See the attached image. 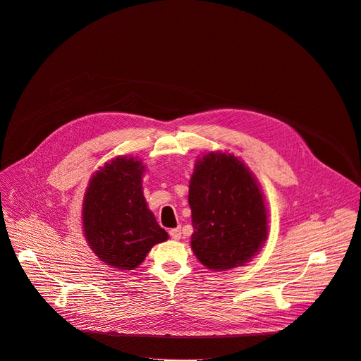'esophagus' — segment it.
Returning <instances> with one entry per match:
<instances>
[{
    "label": "esophagus",
    "instance_id": "obj_1",
    "mask_svg": "<svg viewBox=\"0 0 361 361\" xmlns=\"http://www.w3.org/2000/svg\"><path fill=\"white\" fill-rule=\"evenodd\" d=\"M170 236H171V239H174V240H178L180 238H181V231L178 227H176V228H171L170 231Z\"/></svg>",
    "mask_w": 361,
    "mask_h": 361
}]
</instances>
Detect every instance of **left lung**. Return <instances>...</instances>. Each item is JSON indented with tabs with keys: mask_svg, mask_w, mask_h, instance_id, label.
<instances>
[{
	"mask_svg": "<svg viewBox=\"0 0 361 361\" xmlns=\"http://www.w3.org/2000/svg\"><path fill=\"white\" fill-rule=\"evenodd\" d=\"M188 204L194 228L191 249L212 271L243 267L267 242L264 192L233 154L212 151L195 161Z\"/></svg>",
	"mask_w": 361,
	"mask_h": 361,
	"instance_id": "1",
	"label": "left lung"
}]
</instances>
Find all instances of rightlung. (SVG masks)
Masks as SVG:
<instances>
[{
	"instance_id": "1",
	"label": "right lung",
	"mask_w": 361,
	"mask_h": 361,
	"mask_svg": "<svg viewBox=\"0 0 361 361\" xmlns=\"http://www.w3.org/2000/svg\"><path fill=\"white\" fill-rule=\"evenodd\" d=\"M145 167L134 157H116L97 170L82 207L83 235L106 265L133 271L157 243L169 239L142 192Z\"/></svg>"
}]
</instances>
